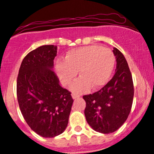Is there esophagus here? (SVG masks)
Wrapping results in <instances>:
<instances>
[{
	"label": "esophagus",
	"mask_w": 154,
	"mask_h": 154,
	"mask_svg": "<svg viewBox=\"0 0 154 154\" xmlns=\"http://www.w3.org/2000/svg\"><path fill=\"white\" fill-rule=\"evenodd\" d=\"M72 98H73V99H77V98H79L80 97V95H78V94H72Z\"/></svg>",
	"instance_id": "34e87169"
}]
</instances>
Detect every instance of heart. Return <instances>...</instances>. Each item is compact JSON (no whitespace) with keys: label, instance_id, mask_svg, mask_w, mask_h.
I'll return each mask as SVG.
<instances>
[{"label":"heart","instance_id":"obj_1","mask_svg":"<svg viewBox=\"0 0 154 154\" xmlns=\"http://www.w3.org/2000/svg\"><path fill=\"white\" fill-rule=\"evenodd\" d=\"M116 63L114 54L107 47L98 45L81 47L67 52L64 60H58L55 70L63 85L71 83L79 72L80 77L71 86L73 92L81 94L91 86L99 88L107 83Z\"/></svg>","mask_w":154,"mask_h":154}]
</instances>
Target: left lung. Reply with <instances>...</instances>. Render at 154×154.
Returning <instances> with one entry per match:
<instances>
[{"instance_id": "1", "label": "left lung", "mask_w": 154, "mask_h": 154, "mask_svg": "<svg viewBox=\"0 0 154 154\" xmlns=\"http://www.w3.org/2000/svg\"><path fill=\"white\" fill-rule=\"evenodd\" d=\"M114 76L96 93L83 96L86 102L85 116L93 129L102 134L112 133L124 124L129 116L134 97L132 76L127 61L117 48Z\"/></svg>"}]
</instances>
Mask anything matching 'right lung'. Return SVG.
Masks as SVG:
<instances>
[{
	"mask_svg": "<svg viewBox=\"0 0 154 154\" xmlns=\"http://www.w3.org/2000/svg\"><path fill=\"white\" fill-rule=\"evenodd\" d=\"M57 46L44 45L23 60L17 81L20 109L30 129L43 137L62 134L73 104L71 93L53 72Z\"/></svg>",
	"mask_w": 154,
	"mask_h": 154,
	"instance_id": "right-lung-1",
	"label": "right lung"
}]
</instances>
